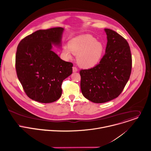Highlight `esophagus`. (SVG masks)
I'll list each match as a JSON object with an SVG mask.
<instances>
[{
    "label": "esophagus",
    "instance_id": "1",
    "mask_svg": "<svg viewBox=\"0 0 151 151\" xmlns=\"http://www.w3.org/2000/svg\"><path fill=\"white\" fill-rule=\"evenodd\" d=\"M73 72H74V73L77 72V71H78V70H77V67H76V66H73Z\"/></svg>",
    "mask_w": 151,
    "mask_h": 151
}]
</instances>
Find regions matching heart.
Listing matches in <instances>:
<instances>
[{"label": "heart", "instance_id": "heart-1", "mask_svg": "<svg viewBox=\"0 0 151 151\" xmlns=\"http://www.w3.org/2000/svg\"><path fill=\"white\" fill-rule=\"evenodd\" d=\"M68 47L63 48V53L68 56H70L71 52L77 55L78 65L85 68L95 66L101 59L104 51L103 43L96 41L90 35H83L73 39Z\"/></svg>", "mask_w": 151, "mask_h": 151}]
</instances>
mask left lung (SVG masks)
<instances>
[{
	"label": "left lung",
	"instance_id": "1",
	"mask_svg": "<svg viewBox=\"0 0 151 151\" xmlns=\"http://www.w3.org/2000/svg\"><path fill=\"white\" fill-rule=\"evenodd\" d=\"M107 43L106 53L92 68L81 70L83 95L95 103H104L118 97L128 82L132 68L130 47L115 31L105 29Z\"/></svg>",
	"mask_w": 151,
	"mask_h": 151
}]
</instances>
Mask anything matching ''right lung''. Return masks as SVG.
Returning <instances> with one entry per match:
<instances>
[{
  "label": "right lung",
  "instance_id": "1",
  "mask_svg": "<svg viewBox=\"0 0 151 151\" xmlns=\"http://www.w3.org/2000/svg\"><path fill=\"white\" fill-rule=\"evenodd\" d=\"M62 27L39 30L24 38L15 55L17 77L28 97L42 103L60 98L63 80L73 73V64L62 60L52 50L60 46Z\"/></svg>",
  "mask_w": 151,
  "mask_h": 151
}]
</instances>
